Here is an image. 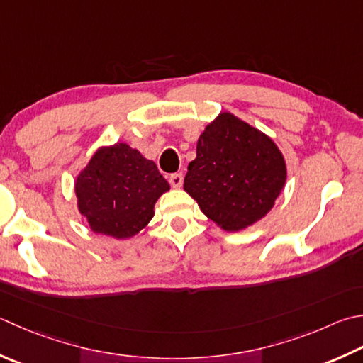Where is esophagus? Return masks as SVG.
Masks as SVG:
<instances>
[{"mask_svg":"<svg viewBox=\"0 0 363 363\" xmlns=\"http://www.w3.org/2000/svg\"><path fill=\"white\" fill-rule=\"evenodd\" d=\"M182 182H184V176L181 173H174V174L169 176V184H172V187L181 189Z\"/></svg>","mask_w":363,"mask_h":363,"instance_id":"34e87169","label":"esophagus"}]
</instances>
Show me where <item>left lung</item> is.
Wrapping results in <instances>:
<instances>
[{
  "label": "left lung",
  "mask_w": 363,
  "mask_h": 363,
  "mask_svg": "<svg viewBox=\"0 0 363 363\" xmlns=\"http://www.w3.org/2000/svg\"><path fill=\"white\" fill-rule=\"evenodd\" d=\"M285 182L286 163L272 138L220 113L198 138L184 190L220 228L239 231L274 208Z\"/></svg>",
  "instance_id": "obj_1"
}]
</instances>
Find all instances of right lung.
Returning a JSON list of instances; mask_svg holds the SVG:
<instances>
[{
  "label": "right lung",
  "instance_id": "1",
  "mask_svg": "<svg viewBox=\"0 0 363 363\" xmlns=\"http://www.w3.org/2000/svg\"><path fill=\"white\" fill-rule=\"evenodd\" d=\"M168 190L157 165L125 143L97 149L75 181L78 211L89 228L115 239L143 230Z\"/></svg>",
  "mask_w": 363,
  "mask_h": 363
}]
</instances>
